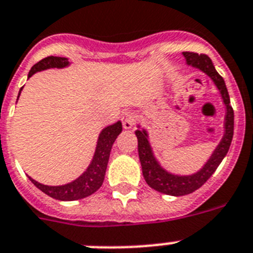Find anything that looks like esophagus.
<instances>
[{
    "label": "esophagus",
    "mask_w": 253,
    "mask_h": 253,
    "mask_svg": "<svg viewBox=\"0 0 253 253\" xmlns=\"http://www.w3.org/2000/svg\"><path fill=\"white\" fill-rule=\"evenodd\" d=\"M133 123H135V116H133V113L131 112H125L122 114V125L123 127L128 130L131 127L133 126Z\"/></svg>",
    "instance_id": "34e87169"
}]
</instances>
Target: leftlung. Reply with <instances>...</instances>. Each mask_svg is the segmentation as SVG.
<instances>
[{
	"label": "left lung",
	"instance_id": "obj_1",
	"mask_svg": "<svg viewBox=\"0 0 253 253\" xmlns=\"http://www.w3.org/2000/svg\"><path fill=\"white\" fill-rule=\"evenodd\" d=\"M183 55L188 65L207 74L213 80L215 87L218 88L219 93L222 96L223 104L226 106L225 133H223L222 140L219 141L211 159L203 166V169L192 175H174V174L168 173L165 169H162L157 160L155 159L151 144L148 141L147 131H135V135L137 137V152H139V159H140L141 170H143L145 182L153 190L159 191L161 194L171 195V196H183V195L192 194L194 191L200 188L212 176L223 157L226 156L234 135V110L230 105L229 92H227L223 78L217 73V70L213 66L212 59L207 54H198L194 52H183Z\"/></svg>",
	"mask_w": 253,
	"mask_h": 253
}]
</instances>
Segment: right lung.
<instances>
[{"label":"right lung","instance_id":"obj_1","mask_svg":"<svg viewBox=\"0 0 253 253\" xmlns=\"http://www.w3.org/2000/svg\"><path fill=\"white\" fill-rule=\"evenodd\" d=\"M66 66H69L67 58L50 55V57H46V58L39 61L38 63H35L32 69L30 70V73H28V78L32 77L38 71H42V70L53 69V67L62 69V67ZM20 91H22V88H20ZM121 132H122V123L120 121L112 125V126L105 127L101 131L100 136H98L97 147H96V152H94L91 165L88 166V169L78 179L73 180V182H70L67 184H63V186H45V184L36 182L32 178H30L31 182L38 187L39 190L42 191L44 194H46L53 199H57V200H79V199H84L89 196V195L94 194L104 182L113 143L116 141L117 136Z\"/></svg>","mask_w":253,"mask_h":253}]
</instances>
